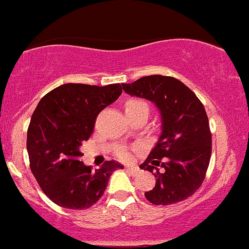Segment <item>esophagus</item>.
Segmentation results:
<instances>
[{
    "label": "esophagus",
    "mask_w": 249,
    "mask_h": 249,
    "mask_svg": "<svg viewBox=\"0 0 249 249\" xmlns=\"http://www.w3.org/2000/svg\"><path fill=\"white\" fill-rule=\"evenodd\" d=\"M125 169H126L127 172L131 173L132 175H136L138 172H140V168H138L137 166H126L125 167Z\"/></svg>",
    "instance_id": "1"
}]
</instances>
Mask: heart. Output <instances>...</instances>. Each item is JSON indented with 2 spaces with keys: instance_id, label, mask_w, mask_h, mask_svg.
<instances>
[{
  "instance_id": "b5f03b06",
  "label": "heart",
  "mask_w": 249,
  "mask_h": 249,
  "mask_svg": "<svg viewBox=\"0 0 249 249\" xmlns=\"http://www.w3.org/2000/svg\"><path fill=\"white\" fill-rule=\"evenodd\" d=\"M142 106H148L144 101L142 100H129L125 105V112L127 111H132V109L138 108V107ZM117 156L118 158L123 159V160H127L130 158V149L127 146H120L119 149L117 150Z\"/></svg>"
}]
</instances>
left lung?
I'll list each match as a JSON object with an SVG mask.
<instances>
[{
	"mask_svg": "<svg viewBox=\"0 0 249 249\" xmlns=\"http://www.w3.org/2000/svg\"><path fill=\"white\" fill-rule=\"evenodd\" d=\"M131 96L155 104L161 135L140 168L153 173L156 184L145 198L155 205L187 199L200 187L211 156V132L205 108L181 81L150 75L123 83Z\"/></svg>",
	"mask_w": 249,
	"mask_h": 249,
	"instance_id": "1",
	"label": "left lung"
}]
</instances>
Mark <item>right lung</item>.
<instances>
[{"mask_svg": "<svg viewBox=\"0 0 249 249\" xmlns=\"http://www.w3.org/2000/svg\"><path fill=\"white\" fill-rule=\"evenodd\" d=\"M122 94L119 83L104 87L65 83L49 91L36 105L27 131L31 171L39 186L57 205L83 210L100 199L108 179L124 167L106 161L91 171L80 158L95 118Z\"/></svg>", "mask_w": 249, "mask_h": 249, "instance_id": "add662e5", "label": "right lung"}]
</instances>
